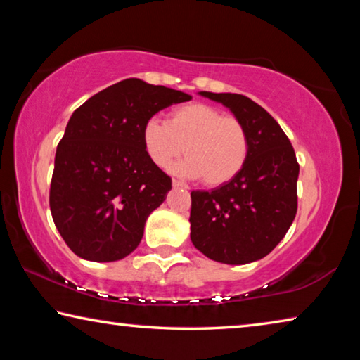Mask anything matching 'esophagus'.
Segmentation results:
<instances>
[{
  "label": "esophagus",
  "mask_w": 360,
  "mask_h": 360,
  "mask_svg": "<svg viewBox=\"0 0 360 360\" xmlns=\"http://www.w3.org/2000/svg\"><path fill=\"white\" fill-rule=\"evenodd\" d=\"M172 184H173V187L176 188V187H181V188H187V186L184 184V182H181V181H178V179H173L172 181Z\"/></svg>",
  "instance_id": "1"
}]
</instances>
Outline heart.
<instances>
[{
    "label": "heart",
    "mask_w": 360,
    "mask_h": 360,
    "mask_svg": "<svg viewBox=\"0 0 360 360\" xmlns=\"http://www.w3.org/2000/svg\"><path fill=\"white\" fill-rule=\"evenodd\" d=\"M141 139L146 154L160 168L172 165L184 150L187 158L173 172L192 179L203 178L211 187L236 178L249 155V136L241 120L205 103L176 106L167 122L148 120Z\"/></svg>",
    "instance_id": "b5f03b06"
}]
</instances>
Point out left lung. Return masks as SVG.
I'll use <instances>...</instances> for the list:
<instances>
[{
    "label": "left lung",
    "instance_id": "left-lung-1",
    "mask_svg": "<svg viewBox=\"0 0 360 360\" xmlns=\"http://www.w3.org/2000/svg\"><path fill=\"white\" fill-rule=\"evenodd\" d=\"M198 94L241 120L249 155L227 184L191 193V240L211 260L251 264L270 254L294 222L300 167L289 138L257 103L238 94Z\"/></svg>",
    "mask_w": 360,
    "mask_h": 360
}]
</instances>
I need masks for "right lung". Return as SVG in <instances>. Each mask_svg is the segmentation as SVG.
Returning <instances> with one entry per match:
<instances>
[{
  "instance_id": "1",
  "label": "right lung",
  "mask_w": 360,
  "mask_h": 360,
  "mask_svg": "<svg viewBox=\"0 0 360 360\" xmlns=\"http://www.w3.org/2000/svg\"><path fill=\"white\" fill-rule=\"evenodd\" d=\"M192 100L181 90L125 79L77 108L57 146L51 212L81 259L115 262L141 243L150 212L172 179L146 154L141 131L152 115Z\"/></svg>"
}]
</instances>
